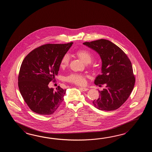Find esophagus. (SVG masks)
I'll list each match as a JSON object with an SVG mask.
<instances>
[{"instance_id":"esophagus-1","label":"esophagus","mask_w":152,"mask_h":152,"mask_svg":"<svg viewBox=\"0 0 152 152\" xmlns=\"http://www.w3.org/2000/svg\"><path fill=\"white\" fill-rule=\"evenodd\" d=\"M79 88L80 90L83 91H87L88 90V89L87 88H85V87H79Z\"/></svg>"}]
</instances>
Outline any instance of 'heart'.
Segmentation results:
<instances>
[{
    "label": "heart",
    "instance_id": "obj_1",
    "mask_svg": "<svg viewBox=\"0 0 152 152\" xmlns=\"http://www.w3.org/2000/svg\"><path fill=\"white\" fill-rule=\"evenodd\" d=\"M76 55L85 64H88L92 61L93 55L92 53L87 49H80L75 53ZM69 63V56L65 54L62 58L60 61V67L64 68L68 65ZM86 75L77 73H72L69 75L66 78V80L73 84L78 85H84L86 83Z\"/></svg>",
    "mask_w": 152,
    "mask_h": 152
}]
</instances>
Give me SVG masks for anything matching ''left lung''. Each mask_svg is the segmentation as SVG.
I'll return each mask as SVG.
<instances>
[{
    "instance_id": "8db88e82",
    "label": "left lung",
    "mask_w": 152,
    "mask_h": 152,
    "mask_svg": "<svg viewBox=\"0 0 152 152\" xmlns=\"http://www.w3.org/2000/svg\"><path fill=\"white\" fill-rule=\"evenodd\" d=\"M83 44L97 52L102 62V73L96 77L94 84H106L103 91H98L99 97L93 101L94 106L100 110H116L127 100L134 87L135 78L130 60L109 40L100 39Z\"/></svg>"
}]
</instances>
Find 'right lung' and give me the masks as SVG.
Returning a JSON list of instances; mask_svg holds the SVG:
<instances>
[{
  "label": "right lung",
  "instance_id": "right-lung-1",
  "mask_svg": "<svg viewBox=\"0 0 152 152\" xmlns=\"http://www.w3.org/2000/svg\"><path fill=\"white\" fill-rule=\"evenodd\" d=\"M73 43L47 44L29 53L23 60L18 75L20 93L34 113L49 115L64 100L66 90H54L48 84L58 74L60 61Z\"/></svg>",
  "mask_w": 152,
  "mask_h": 152
}]
</instances>
